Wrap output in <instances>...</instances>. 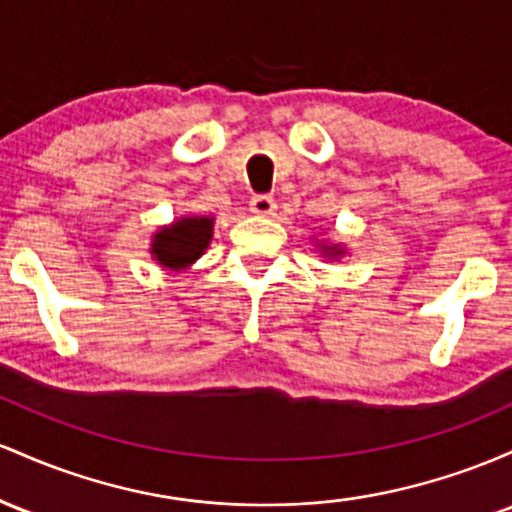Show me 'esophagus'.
<instances>
[{
	"mask_svg": "<svg viewBox=\"0 0 512 512\" xmlns=\"http://www.w3.org/2000/svg\"><path fill=\"white\" fill-rule=\"evenodd\" d=\"M249 208L258 217H271L278 205H275V200L271 198V195H254L249 203Z\"/></svg>",
	"mask_w": 512,
	"mask_h": 512,
	"instance_id": "34e87169",
	"label": "esophagus"
}]
</instances>
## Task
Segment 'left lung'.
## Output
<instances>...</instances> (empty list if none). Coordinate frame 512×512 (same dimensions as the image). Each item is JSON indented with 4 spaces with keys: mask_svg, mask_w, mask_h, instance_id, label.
I'll return each instance as SVG.
<instances>
[{
    "mask_svg": "<svg viewBox=\"0 0 512 512\" xmlns=\"http://www.w3.org/2000/svg\"><path fill=\"white\" fill-rule=\"evenodd\" d=\"M343 254H346V251L338 244H321V256L324 258H333V261H336V258H341Z\"/></svg>",
    "mask_w": 512,
    "mask_h": 512,
    "instance_id": "left-lung-1",
    "label": "left lung"
}]
</instances>
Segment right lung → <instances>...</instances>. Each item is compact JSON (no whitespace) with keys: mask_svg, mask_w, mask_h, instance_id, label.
<instances>
[{"mask_svg":"<svg viewBox=\"0 0 512 512\" xmlns=\"http://www.w3.org/2000/svg\"><path fill=\"white\" fill-rule=\"evenodd\" d=\"M212 217H181L174 225L162 227L152 239L154 261L171 271H183L198 261L212 239Z\"/></svg>","mask_w":512,"mask_h":512,"instance_id":"add662e5","label":"right lung"}]
</instances>
